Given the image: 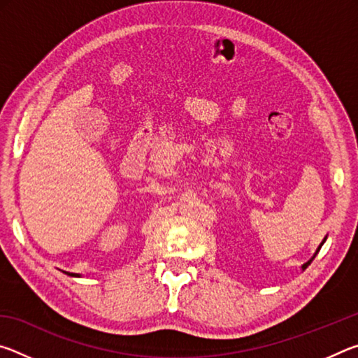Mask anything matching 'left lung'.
Instances as JSON below:
<instances>
[{
  "label": "left lung",
  "instance_id": "left-lung-1",
  "mask_svg": "<svg viewBox=\"0 0 358 358\" xmlns=\"http://www.w3.org/2000/svg\"><path fill=\"white\" fill-rule=\"evenodd\" d=\"M325 240H327V237H325V238L322 240V243H320V245L317 246V250H316V252H314V254H313V257H311L310 260H308V262H305V264H303V265H301V270H306V268H308V265H310V264L313 262V260H314V257H316V256H317V252L320 251V248H322V245L325 243Z\"/></svg>",
  "mask_w": 358,
  "mask_h": 358
}]
</instances>
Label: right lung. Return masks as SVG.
Masks as SVG:
<instances>
[{"mask_svg":"<svg viewBox=\"0 0 358 358\" xmlns=\"http://www.w3.org/2000/svg\"><path fill=\"white\" fill-rule=\"evenodd\" d=\"M64 273L69 276H74V278H82V275H78V273H69V271H64Z\"/></svg>","mask_w":358,"mask_h":358,"instance_id":"1","label":"right lung"}]
</instances>
